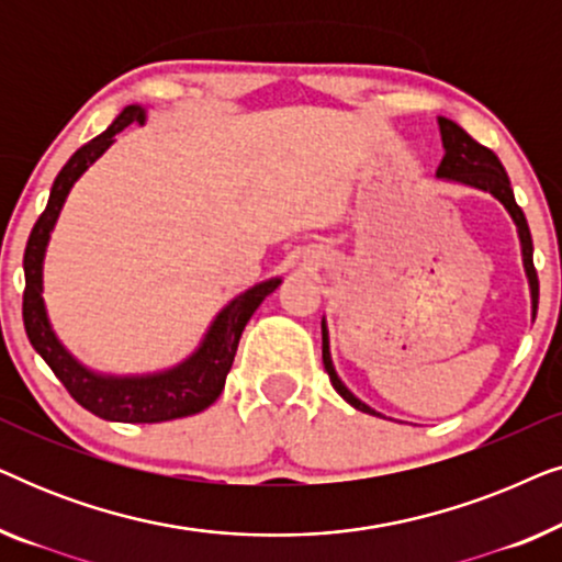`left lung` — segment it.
Instances as JSON below:
<instances>
[{
  "label": "left lung",
  "instance_id": "left-lung-1",
  "mask_svg": "<svg viewBox=\"0 0 562 562\" xmlns=\"http://www.w3.org/2000/svg\"><path fill=\"white\" fill-rule=\"evenodd\" d=\"M437 125H440L442 148H445V156L440 160V166H437V179L465 183V187L486 191V194H491L504 204V210L509 212L514 225H517V235L521 243V263H525V273L529 281V296H532V319H535L537 299H540V281H537V271L532 263V235H529L525 212L519 210L517 199H514L509 176H506L502 160H498L496 153L488 150L486 145L475 143L473 137L458 125V122H452L448 117H437ZM322 363H325L329 381H333L335 391L345 398V402L356 406L358 412L373 414V417H383L381 412H375L366 402H360V398L340 381V375H337L333 366V356H329V333H327L325 319H322Z\"/></svg>",
  "mask_w": 562,
  "mask_h": 562
}]
</instances>
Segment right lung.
<instances>
[{"label":"right lung","instance_id":"add662e5","mask_svg":"<svg viewBox=\"0 0 562 562\" xmlns=\"http://www.w3.org/2000/svg\"><path fill=\"white\" fill-rule=\"evenodd\" d=\"M133 122H145V106L130 104L117 114V120L97 135L94 140L81 145L79 150L68 158V164L60 168V173L53 181L48 206L37 217L33 233H30L25 248V294H22V319H25L27 340L37 350L50 371L58 375L68 394L79 402L83 409L97 414V417L110 422H130V425H156L191 414L204 412L206 406L217 402V396L225 389V379L233 368L237 342L252 312L268 294L279 289L281 279L260 281L256 286L235 296L225 310H222L206 329L204 340L179 366L166 368L158 373L145 375H110L97 373L79 363L71 352L64 348L53 333L48 312L43 302V260L48 248L50 233L56 227L58 214L64 210V202L74 183L81 179V173L102 156L114 143V135L122 133Z\"/></svg>","mask_w":562,"mask_h":562}]
</instances>
